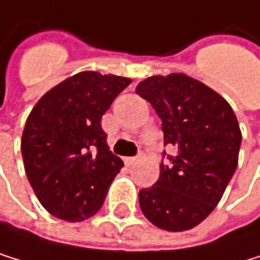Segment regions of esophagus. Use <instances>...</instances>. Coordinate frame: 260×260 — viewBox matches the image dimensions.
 <instances>
[{"label":"esophagus","instance_id":"obj_1","mask_svg":"<svg viewBox=\"0 0 260 260\" xmlns=\"http://www.w3.org/2000/svg\"><path fill=\"white\" fill-rule=\"evenodd\" d=\"M136 162H137V158H124V164L129 166V167L134 166Z\"/></svg>","mask_w":260,"mask_h":260}]
</instances>
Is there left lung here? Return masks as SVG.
<instances>
[{"label":"left lung","mask_w":260,"mask_h":260,"mask_svg":"<svg viewBox=\"0 0 260 260\" xmlns=\"http://www.w3.org/2000/svg\"><path fill=\"white\" fill-rule=\"evenodd\" d=\"M136 93L161 118L164 145L177 148L154 186L140 189L142 213L159 229L189 231L215 210L237 169V117L221 94L186 74L151 76Z\"/></svg>","instance_id":"1"}]
</instances>
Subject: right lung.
Returning a JSON list of instances; mask_svg holds the SVG:
<instances>
[{
    "label": "right lung",
    "mask_w": 260,
    "mask_h": 260,
    "mask_svg": "<svg viewBox=\"0 0 260 260\" xmlns=\"http://www.w3.org/2000/svg\"><path fill=\"white\" fill-rule=\"evenodd\" d=\"M131 83L83 71L47 91L22 134L25 172L50 215L79 222L96 215L123 161L107 145L101 118Z\"/></svg>",
    "instance_id": "obj_1"
}]
</instances>
